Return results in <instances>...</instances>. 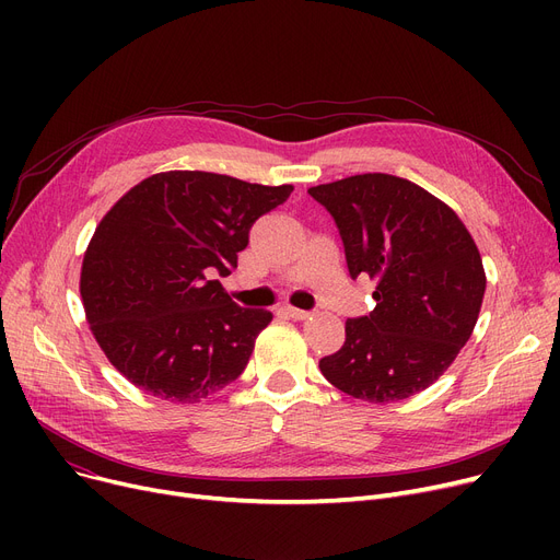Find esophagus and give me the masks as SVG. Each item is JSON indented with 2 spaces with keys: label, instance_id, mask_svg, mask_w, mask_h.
<instances>
[{
  "label": "esophagus",
  "instance_id": "34e87169",
  "mask_svg": "<svg viewBox=\"0 0 560 560\" xmlns=\"http://www.w3.org/2000/svg\"><path fill=\"white\" fill-rule=\"evenodd\" d=\"M285 313H288V317H292V319H300V322H304V319H308V317H311V313H308V311H302V308H295V306H285Z\"/></svg>",
  "mask_w": 560,
  "mask_h": 560
}]
</instances>
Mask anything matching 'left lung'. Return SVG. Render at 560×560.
<instances>
[{
  "instance_id": "8db88e82",
  "label": "left lung",
  "mask_w": 560,
  "mask_h": 560,
  "mask_svg": "<svg viewBox=\"0 0 560 560\" xmlns=\"http://www.w3.org/2000/svg\"><path fill=\"white\" fill-rule=\"evenodd\" d=\"M334 215L351 277L376 281L370 315L345 322V345L319 361L338 390L390 404L427 390L479 319L486 270L460 218L418 184L357 174L308 188Z\"/></svg>"
}]
</instances>
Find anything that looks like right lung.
I'll list each match as a JSON object with an SVG mask.
<instances>
[{"label": "right lung", "instance_id": "obj_1", "mask_svg": "<svg viewBox=\"0 0 560 560\" xmlns=\"http://www.w3.org/2000/svg\"><path fill=\"white\" fill-rule=\"evenodd\" d=\"M290 192L170 170L110 206L83 254L79 292L97 345L136 388L197 404L243 374L272 313L235 304L215 275L238 268L252 224Z\"/></svg>", "mask_w": 560, "mask_h": 560}]
</instances>
